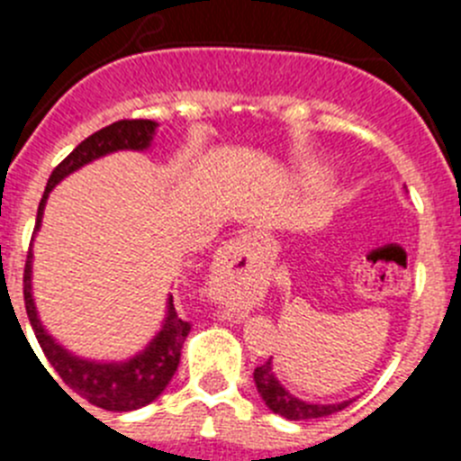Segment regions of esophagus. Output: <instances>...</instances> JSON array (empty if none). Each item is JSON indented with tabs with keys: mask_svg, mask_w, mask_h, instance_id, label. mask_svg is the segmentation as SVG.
<instances>
[{
	"mask_svg": "<svg viewBox=\"0 0 461 461\" xmlns=\"http://www.w3.org/2000/svg\"><path fill=\"white\" fill-rule=\"evenodd\" d=\"M247 244H251V235H242L238 240H230L221 249V267H230L235 260H240L244 256Z\"/></svg>",
	"mask_w": 461,
	"mask_h": 461,
	"instance_id": "34e87169",
	"label": "esophagus"
}]
</instances>
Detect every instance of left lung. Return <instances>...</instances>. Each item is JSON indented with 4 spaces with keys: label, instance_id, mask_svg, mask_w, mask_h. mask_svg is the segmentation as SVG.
<instances>
[{
    "label": "left lung",
    "instance_id": "obj_1",
    "mask_svg": "<svg viewBox=\"0 0 461 461\" xmlns=\"http://www.w3.org/2000/svg\"><path fill=\"white\" fill-rule=\"evenodd\" d=\"M254 381L258 394L267 404V409L276 415H284L288 420H313V418H323V415H332L337 411L346 409L351 402H341V404H309L303 399L293 397L279 381H276L275 372H272V357L263 362L260 367L254 369Z\"/></svg>",
    "mask_w": 461,
    "mask_h": 461
}]
</instances>
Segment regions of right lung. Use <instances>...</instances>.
I'll use <instances>...</instances> for the list:
<instances>
[{
    "label": "right lung",
    "mask_w": 461,
    "mask_h": 461,
    "mask_svg": "<svg viewBox=\"0 0 461 461\" xmlns=\"http://www.w3.org/2000/svg\"><path fill=\"white\" fill-rule=\"evenodd\" d=\"M154 129H157V122L152 120H120L113 122L110 126H104L101 131L92 133L89 138H85L78 148L73 149L62 164L52 170L46 191H43V198L39 203V212H36L34 230H39L48 194L55 189L57 182L64 180L73 170H78L80 166L104 157V154L117 152V149L149 148ZM23 293L24 309H27V316H30L32 330H34L36 339H39L41 351L48 357L52 369L59 374L64 385L73 390L78 397H83L85 402H89V404L105 411H117V413L120 411L140 409V406L149 404V402H154L158 394L164 393L173 374L177 372L182 344H185L186 335L191 332V323H186V321L177 316L173 307V295L168 297V316H166L164 328L158 330V335L149 341L145 351L126 362H92L64 351L62 346L57 344L48 335L46 328L41 325L39 316H36L34 297H32V251L27 254V260H24Z\"/></svg>",
    "instance_id": "right-lung-1"
}]
</instances>
